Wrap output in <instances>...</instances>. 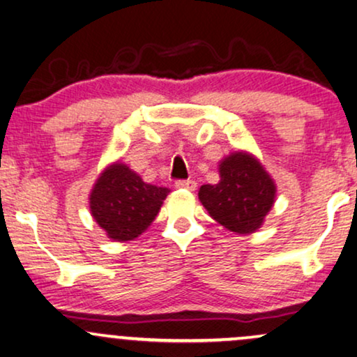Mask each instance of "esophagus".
<instances>
[{
  "mask_svg": "<svg viewBox=\"0 0 357 357\" xmlns=\"http://www.w3.org/2000/svg\"><path fill=\"white\" fill-rule=\"evenodd\" d=\"M175 187L192 192L197 188V183H195V180H177V182H175Z\"/></svg>",
  "mask_w": 357,
  "mask_h": 357,
  "instance_id": "esophagus-1",
  "label": "esophagus"
}]
</instances>
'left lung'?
Wrapping results in <instances>:
<instances>
[{
    "label": "left lung",
    "mask_w": 357,
    "mask_h": 357,
    "mask_svg": "<svg viewBox=\"0 0 357 357\" xmlns=\"http://www.w3.org/2000/svg\"><path fill=\"white\" fill-rule=\"evenodd\" d=\"M220 182L202 185L199 199L210 217L238 235L257 231L275 204L276 185L258 158L233 152L218 165Z\"/></svg>",
    "instance_id": "left-lung-1"
}]
</instances>
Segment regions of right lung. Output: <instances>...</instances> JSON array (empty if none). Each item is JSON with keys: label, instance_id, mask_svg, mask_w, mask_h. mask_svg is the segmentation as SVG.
<instances>
[{"label": "right lung", "instance_id": "1", "mask_svg": "<svg viewBox=\"0 0 357 357\" xmlns=\"http://www.w3.org/2000/svg\"><path fill=\"white\" fill-rule=\"evenodd\" d=\"M169 188L145 183L126 164L114 162L96 180L89 195L92 218L114 241H130L151 227Z\"/></svg>", "mask_w": 357, "mask_h": 357}]
</instances>
